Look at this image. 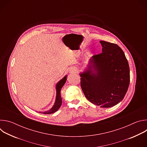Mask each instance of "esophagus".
<instances>
[{
  "label": "esophagus",
  "mask_w": 147,
  "mask_h": 147,
  "mask_svg": "<svg viewBox=\"0 0 147 147\" xmlns=\"http://www.w3.org/2000/svg\"><path fill=\"white\" fill-rule=\"evenodd\" d=\"M70 71L71 73H76L77 72V70L76 68H71V69L70 70Z\"/></svg>",
  "instance_id": "esophagus-1"
}]
</instances>
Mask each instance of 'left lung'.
I'll list each match as a JSON object with an SVG mask.
<instances>
[{
    "instance_id": "8db88e82",
    "label": "left lung",
    "mask_w": 147,
    "mask_h": 147,
    "mask_svg": "<svg viewBox=\"0 0 147 147\" xmlns=\"http://www.w3.org/2000/svg\"><path fill=\"white\" fill-rule=\"evenodd\" d=\"M102 53L91 58L80 73L81 87L86 98L101 108L121 102L130 83V69L122 49L116 44L100 40Z\"/></svg>"
}]
</instances>
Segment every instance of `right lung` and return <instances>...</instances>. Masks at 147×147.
I'll return each instance as SVG.
<instances>
[{
	"label": "right lung",
	"instance_id": "right-lung-1",
	"mask_svg": "<svg viewBox=\"0 0 147 147\" xmlns=\"http://www.w3.org/2000/svg\"><path fill=\"white\" fill-rule=\"evenodd\" d=\"M67 80V75H66L63 78L61 79L56 85V99L53 107L48 111H44V112H39L40 113L43 114H51L53 113L56 112L61 107V103H62V99L61 97L60 91L61 88L63 87L65 84Z\"/></svg>",
	"mask_w": 147,
	"mask_h": 147
}]
</instances>
